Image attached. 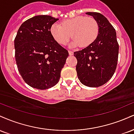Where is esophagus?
Listing matches in <instances>:
<instances>
[{"label": "esophagus", "mask_w": 134, "mask_h": 134, "mask_svg": "<svg viewBox=\"0 0 134 134\" xmlns=\"http://www.w3.org/2000/svg\"><path fill=\"white\" fill-rule=\"evenodd\" d=\"M69 55H73L74 52L72 51V50H69Z\"/></svg>", "instance_id": "obj_1"}]
</instances>
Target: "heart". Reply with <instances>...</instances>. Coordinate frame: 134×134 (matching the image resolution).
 <instances>
[{
	"label": "heart",
	"instance_id": "obj_1",
	"mask_svg": "<svg viewBox=\"0 0 134 134\" xmlns=\"http://www.w3.org/2000/svg\"><path fill=\"white\" fill-rule=\"evenodd\" d=\"M50 33L57 42L65 44L71 38L72 47H87L96 40L99 31L98 21L92 17L77 16L66 19L62 25L54 23L50 27Z\"/></svg>",
	"mask_w": 134,
	"mask_h": 134
}]
</instances>
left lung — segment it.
Instances as JSON below:
<instances>
[{
    "instance_id": "8db88e82",
    "label": "left lung",
    "mask_w": 134,
    "mask_h": 134,
    "mask_svg": "<svg viewBox=\"0 0 134 134\" xmlns=\"http://www.w3.org/2000/svg\"><path fill=\"white\" fill-rule=\"evenodd\" d=\"M98 21L99 31L92 44L75 52L76 71L80 82L88 87H96L107 83L114 74L117 65L119 46L115 28L99 13H86Z\"/></svg>"
}]
</instances>
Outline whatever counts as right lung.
I'll return each instance as SVG.
<instances>
[{
  "label": "right lung",
  "instance_id": "add662e5",
  "mask_svg": "<svg viewBox=\"0 0 134 134\" xmlns=\"http://www.w3.org/2000/svg\"><path fill=\"white\" fill-rule=\"evenodd\" d=\"M58 19L36 16L21 25L14 39L15 58L24 82L38 90L57 84L69 52L55 40L50 27Z\"/></svg>",
  "mask_w": 134,
  "mask_h": 134
}]
</instances>
